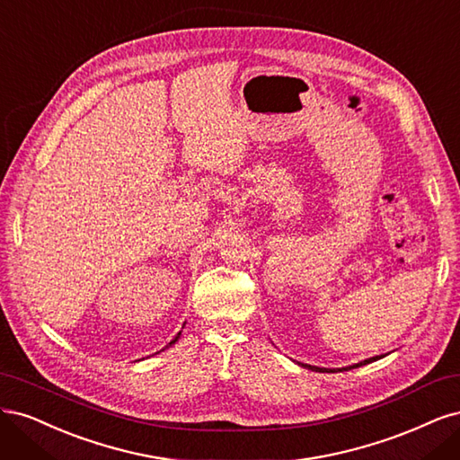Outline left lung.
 Here are the masks:
<instances>
[{"label": "left lung", "instance_id": "8db88e82", "mask_svg": "<svg viewBox=\"0 0 460 460\" xmlns=\"http://www.w3.org/2000/svg\"><path fill=\"white\" fill-rule=\"evenodd\" d=\"M376 359H380L378 355L376 358H370V359H365V361H361V363H358V365H351V367H344V368H338V370H349V368H355V367H361V365H367V363H373V361H376ZM302 367H305V368H311V370H319V373H334V368H319V367H311V365H302Z\"/></svg>", "mask_w": 460, "mask_h": 460}]
</instances>
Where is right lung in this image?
Here are the masks:
<instances>
[{"label":"right lung","mask_w":460,"mask_h":460,"mask_svg":"<svg viewBox=\"0 0 460 460\" xmlns=\"http://www.w3.org/2000/svg\"><path fill=\"white\" fill-rule=\"evenodd\" d=\"M180 334H181V332H177V336H175V338H173V340H172V342H170V346H172V344H175V342H177V338H180Z\"/></svg>","instance_id":"add662e5"}]
</instances>
